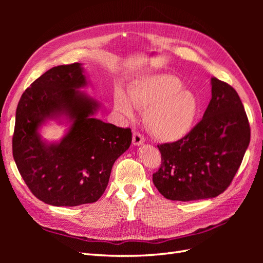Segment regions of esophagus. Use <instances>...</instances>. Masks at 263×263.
I'll return each mask as SVG.
<instances>
[{
	"label": "esophagus",
	"instance_id": "obj_1",
	"mask_svg": "<svg viewBox=\"0 0 263 263\" xmlns=\"http://www.w3.org/2000/svg\"><path fill=\"white\" fill-rule=\"evenodd\" d=\"M144 142H145V138L140 133L135 132L133 134V144L135 146H140V145L144 144Z\"/></svg>",
	"mask_w": 263,
	"mask_h": 263
}]
</instances>
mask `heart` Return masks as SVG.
<instances>
[{"label": "heart", "mask_w": 263, "mask_h": 263, "mask_svg": "<svg viewBox=\"0 0 263 263\" xmlns=\"http://www.w3.org/2000/svg\"><path fill=\"white\" fill-rule=\"evenodd\" d=\"M127 95L117 90L115 108L123 116H134L135 107L146 110L145 123L153 136L163 142L179 141L193 129L200 113V100L172 74H150L135 80Z\"/></svg>", "instance_id": "obj_1"}]
</instances>
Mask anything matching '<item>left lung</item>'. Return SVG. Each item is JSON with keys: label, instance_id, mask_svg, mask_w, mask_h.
Returning a JSON list of instances; mask_svg holds the SVG:
<instances>
[{"label": "left lung", "instance_id": "8db88e82", "mask_svg": "<svg viewBox=\"0 0 263 263\" xmlns=\"http://www.w3.org/2000/svg\"><path fill=\"white\" fill-rule=\"evenodd\" d=\"M212 99L186 137L158 145L161 165L153 181L165 198L196 201L218 196L230 185L250 142V126L233 86L212 78Z\"/></svg>", "mask_w": 263, "mask_h": 263}]
</instances>
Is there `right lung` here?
I'll list each match as a JSON object with an SVG mask.
<instances>
[{"mask_svg":"<svg viewBox=\"0 0 263 263\" xmlns=\"http://www.w3.org/2000/svg\"><path fill=\"white\" fill-rule=\"evenodd\" d=\"M82 65L53 67L35 80L18 102L13 157L26 185L38 200L53 206L97 202L104 193L113 164L132 144L130 128L94 118L99 103L86 85ZM71 122L60 143L44 142L37 128L48 118Z\"/></svg>","mask_w":263,"mask_h":263,"instance_id":"right-lung-1","label":"right lung"}]
</instances>
